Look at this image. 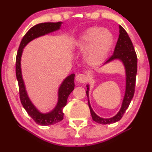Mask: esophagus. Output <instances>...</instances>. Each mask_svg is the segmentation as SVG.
I'll return each instance as SVG.
<instances>
[{"mask_svg":"<svg viewBox=\"0 0 152 152\" xmlns=\"http://www.w3.org/2000/svg\"><path fill=\"white\" fill-rule=\"evenodd\" d=\"M88 80V77L83 74H79L76 76V81L80 83H85Z\"/></svg>","mask_w":152,"mask_h":152,"instance_id":"esophagus-1","label":"esophagus"}]
</instances>
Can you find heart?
<instances>
[{
	"label": "heart",
	"mask_w": 152,
	"mask_h": 152,
	"mask_svg": "<svg viewBox=\"0 0 152 152\" xmlns=\"http://www.w3.org/2000/svg\"><path fill=\"white\" fill-rule=\"evenodd\" d=\"M114 43V36L109 31L100 28H89L80 39L78 47L87 51V60L91 64L102 61L108 55Z\"/></svg>",
	"instance_id": "obj_1"
}]
</instances>
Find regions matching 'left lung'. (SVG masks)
Masks as SVG:
<instances>
[{"instance_id": "8db88e82", "label": "left lung", "mask_w": 152, "mask_h": 152, "mask_svg": "<svg viewBox=\"0 0 152 152\" xmlns=\"http://www.w3.org/2000/svg\"><path fill=\"white\" fill-rule=\"evenodd\" d=\"M114 59H119L123 62L125 66L126 74V92L124 98L120 111L116 116L110 118H103L99 117L94 113L91 107L89 101L88 100L91 114L92 119L101 124H109L119 121L124 114L127 108L129 106L131 101L134 96L135 91L136 76L137 73V56L134 50L133 43L131 41L129 36L123 27L119 26V36L116 42L114 54L105 62V64L111 61ZM87 97L88 98V85H87V91H86Z\"/></svg>"}]
</instances>
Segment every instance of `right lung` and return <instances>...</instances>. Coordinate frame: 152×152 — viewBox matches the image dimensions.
Wrapping results in <instances>:
<instances>
[{
    "mask_svg": "<svg viewBox=\"0 0 152 152\" xmlns=\"http://www.w3.org/2000/svg\"><path fill=\"white\" fill-rule=\"evenodd\" d=\"M61 22L57 23H42L33 26L28 31L22 38L19 46L18 52H17L16 59H15V74L18 80L19 95L20 100L23 106L29 116H31L34 121L38 124L41 126H48L53 125L58 122L62 121L64 118V112L63 109L66 105L68 97L69 94L73 91L74 88V76L75 74H72L64 80L62 84L61 85L58 90V101L56 106L53 111L48 114H41V112L36 109L31 102L30 99L28 96L27 93L24 86L23 81L22 78L21 69H20V58H21L23 48L26 46L28 43L34 40V38L43 36V35L49 34L54 31L60 28Z\"/></svg>",
    "mask_w": 152,
    "mask_h": 152,
    "instance_id": "right-lung-1",
    "label": "right lung"
}]
</instances>
